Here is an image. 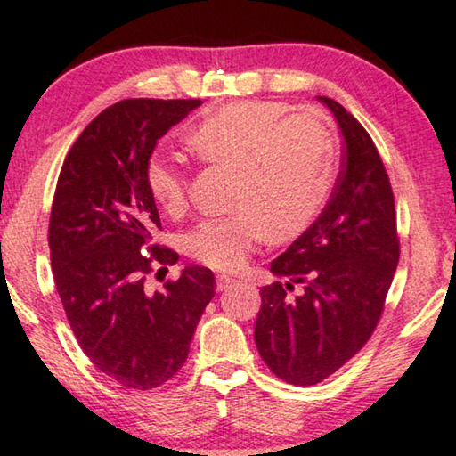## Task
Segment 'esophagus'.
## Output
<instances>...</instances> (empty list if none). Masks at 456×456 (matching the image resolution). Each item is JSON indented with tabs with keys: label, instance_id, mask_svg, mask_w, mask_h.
I'll return each instance as SVG.
<instances>
[{
	"label": "esophagus",
	"instance_id": "34e87169",
	"mask_svg": "<svg viewBox=\"0 0 456 456\" xmlns=\"http://www.w3.org/2000/svg\"><path fill=\"white\" fill-rule=\"evenodd\" d=\"M234 282H238V281H236V279H232V277H228V274H218V277H216V289H218V290H224V289L232 287Z\"/></svg>",
	"mask_w": 456,
	"mask_h": 456
}]
</instances>
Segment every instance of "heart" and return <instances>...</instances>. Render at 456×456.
Segmentation results:
<instances>
[{"instance_id": "obj_1", "label": "heart", "mask_w": 456, "mask_h": 456, "mask_svg": "<svg viewBox=\"0 0 456 456\" xmlns=\"http://www.w3.org/2000/svg\"><path fill=\"white\" fill-rule=\"evenodd\" d=\"M188 145L204 163L238 169L236 212L200 222L185 238L190 256L216 271H238L265 238L301 236L331 196L338 139L317 113L287 115L274 101H236L201 118ZM145 183L166 212L185 208L188 179L174 159L153 155Z\"/></svg>"}]
</instances>
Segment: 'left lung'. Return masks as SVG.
Returning <instances> with one entry per match:
<instances>
[{"label": "left lung", "instance_id": "1", "mask_svg": "<svg viewBox=\"0 0 456 456\" xmlns=\"http://www.w3.org/2000/svg\"><path fill=\"white\" fill-rule=\"evenodd\" d=\"M343 135L341 169L325 210L271 263L255 341L274 376L323 382L368 343L400 258L390 177L374 141L339 102L319 96ZM303 284L301 296L288 290Z\"/></svg>", "mask_w": 456, "mask_h": 456}]
</instances>
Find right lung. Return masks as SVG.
Segmentation results:
<instances>
[{
	"instance_id": "right-lung-1",
	"label": "right lung",
	"mask_w": 456,
	"mask_h": 456,
	"mask_svg": "<svg viewBox=\"0 0 456 456\" xmlns=\"http://www.w3.org/2000/svg\"><path fill=\"white\" fill-rule=\"evenodd\" d=\"M200 104L126 99L104 109L70 147L52 201V274L70 330L102 374L133 390L175 376L214 297L206 266H185L161 290L145 287L147 274L158 277L179 258L151 244L161 220L147 161L158 139Z\"/></svg>"
}]
</instances>
